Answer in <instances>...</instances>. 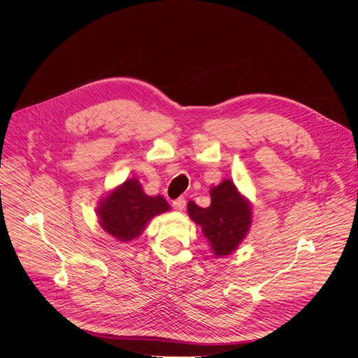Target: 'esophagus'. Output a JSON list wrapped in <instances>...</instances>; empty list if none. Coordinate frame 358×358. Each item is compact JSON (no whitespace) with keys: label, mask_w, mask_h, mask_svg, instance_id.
Wrapping results in <instances>:
<instances>
[{"label":"esophagus","mask_w":358,"mask_h":358,"mask_svg":"<svg viewBox=\"0 0 358 358\" xmlns=\"http://www.w3.org/2000/svg\"><path fill=\"white\" fill-rule=\"evenodd\" d=\"M173 207H174V210H177V211H182V210L185 208V198L180 196V198H177L176 201H173Z\"/></svg>","instance_id":"34e87169"}]
</instances>
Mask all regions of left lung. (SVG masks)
<instances>
[{"label":"left lung","mask_w":358,"mask_h":358,"mask_svg":"<svg viewBox=\"0 0 358 358\" xmlns=\"http://www.w3.org/2000/svg\"><path fill=\"white\" fill-rule=\"evenodd\" d=\"M187 207L189 218L201 227L217 258L232 253L252 224L250 203L231 180L211 188L210 207L201 208L194 201H189Z\"/></svg>","instance_id":"8db88e82"}]
</instances>
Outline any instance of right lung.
Masks as SVG:
<instances>
[{"mask_svg":"<svg viewBox=\"0 0 358 358\" xmlns=\"http://www.w3.org/2000/svg\"><path fill=\"white\" fill-rule=\"evenodd\" d=\"M170 210L164 196H148L136 178L126 180L115 188L97 207L99 222L109 235L120 242L137 238L147 222Z\"/></svg>","mask_w":358,"mask_h":358,"instance_id":"1","label":"right lung"}]
</instances>
